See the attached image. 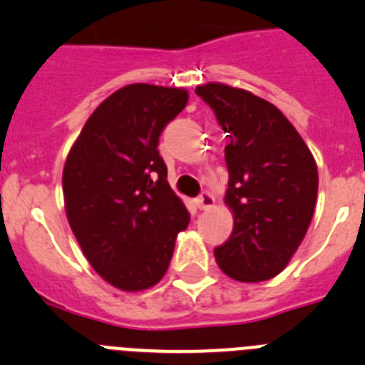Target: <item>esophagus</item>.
<instances>
[{
	"instance_id": "1",
	"label": "esophagus",
	"mask_w": 365,
	"mask_h": 365,
	"mask_svg": "<svg viewBox=\"0 0 365 365\" xmlns=\"http://www.w3.org/2000/svg\"><path fill=\"white\" fill-rule=\"evenodd\" d=\"M196 205H198L202 211H207V209H211V207L215 205V198H212L209 192H203V195L196 200Z\"/></svg>"
}]
</instances>
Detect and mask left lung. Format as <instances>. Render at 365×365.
I'll use <instances>...</instances> for the list:
<instances>
[{
  "label": "left lung",
  "mask_w": 365,
  "mask_h": 365,
  "mask_svg": "<svg viewBox=\"0 0 365 365\" xmlns=\"http://www.w3.org/2000/svg\"><path fill=\"white\" fill-rule=\"evenodd\" d=\"M196 94L227 133L225 205L232 232L215 249L232 280L255 284L280 274L313 220L318 169L309 147L278 107L245 88L209 81Z\"/></svg>",
  "instance_id": "1"
}]
</instances>
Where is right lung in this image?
Instances as JSON below:
<instances>
[{
	"label": "right lung",
	"instance_id": "1",
	"mask_svg": "<svg viewBox=\"0 0 365 365\" xmlns=\"http://www.w3.org/2000/svg\"><path fill=\"white\" fill-rule=\"evenodd\" d=\"M187 101L189 93L178 87L118 88L85 121L65 160L68 225L94 271L125 293L162 280L176 236L189 225L156 149Z\"/></svg>",
	"mask_w": 365,
	"mask_h": 365
}]
</instances>
